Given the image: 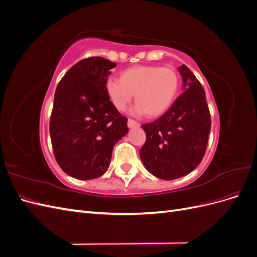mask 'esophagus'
<instances>
[{"mask_svg":"<svg viewBox=\"0 0 257 257\" xmlns=\"http://www.w3.org/2000/svg\"><path fill=\"white\" fill-rule=\"evenodd\" d=\"M127 125H128V127H135V126H139L141 124H139V122H137L134 119H128L127 120Z\"/></svg>","mask_w":257,"mask_h":257,"instance_id":"34e87169","label":"esophagus"}]
</instances>
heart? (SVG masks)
I'll return each instance as SVG.
<instances>
[{
  "label": "heart",
  "instance_id": "obj_1",
  "mask_svg": "<svg viewBox=\"0 0 257 257\" xmlns=\"http://www.w3.org/2000/svg\"><path fill=\"white\" fill-rule=\"evenodd\" d=\"M180 87V77L172 67L136 65L120 74V79L110 78L105 90L115 109H126L135 94V111L148 116H159L172 106Z\"/></svg>",
  "mask_w": 257,
  "mask_h": 257
}]
</instances>
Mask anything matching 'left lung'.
Returning a JSON list of instances; mask_svg holds the SVG:
<instances>
[{"label":"left lung","instance_id":"8db88e82","mask_svg":"<svg viewBox=\"0 0 257 257\" xmlns=\"http://www.w3.org/2000/svg\"><path fill=\"white\" fill-rule=\"evenodd\" d=\"M179 72L184 91L159 119L142 125L147 139L141 159L153 176L164 180L183 177L198 166L211 130L203 85L188 66L181 65Z\"/></svg>","mask_w":257,"mask_h":257}]
</instances>
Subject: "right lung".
Returning <instances> with one entry per match:
<instances>
[{
    "label": "right lung",
    "mask_w": 257,
    "mask_h": 257,
    "mask_svg": "<svg viewBox=\"0 0 257 257\" xmlns=\"http://www.w3.org/2000/svg\"><path fill=\"white\" fill-rule=\"evenodd\" d=\"M113 62L91 57L76 63L54 93L49 130L54 158L64 173L90 180L107 172L114 145L128 132L105 84Z\"/></svg>",
    "instance_id": "add662e5"
}]
</instances>
